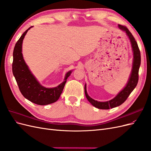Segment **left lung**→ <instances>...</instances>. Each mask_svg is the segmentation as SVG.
Wrapping results in <instances>:
<instances>
[{
    "instance_id": "left-lung-1",
    "label": "left lung",
    "mask_w": 151,
    "mask_h": 151,
    "mask_svg": "<svg viewBox=\"0 0 151 151\" xmlns=\"http://www.w3.org/2000/svg\"><path fill=\"white\" fill-rule=\"evenodd\" d=\"M118 27H119V28L120 29L125 32L130 40L132 50H133L134 52V62L133 67H132V70L129 82H128L125 88L122 91H120L115 98H114L111 100H109L108 101L99 102L98 101H95L94 99L90 98L88 93H87L86 86L85 85L84 91L87 99H88V101L92 104L94 106L99 109H109L110 108H113L115 107L120 106V105H121L122 103H123L126 101L128 97L129 96V95L132 91H133V90L135 89L137 84L138 83L139 70L140 65L141 58L140 50L139 48L137 43L133 35H132V34L130 33L129 29H128L126 26L119 24L118 25Z\"/></svg>"
}]
</instances>
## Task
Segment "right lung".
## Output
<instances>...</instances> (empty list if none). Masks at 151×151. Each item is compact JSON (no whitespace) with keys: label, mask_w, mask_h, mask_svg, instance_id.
<instances>
[{"label":"right lung","mask_w":151,"mask_h":151,"mask_svg":"<svg viewBox=\"0 0 151 151\" xmlns=\"http://www.w3.org/2000/svg\"><path fill=\"white\" fill-rule=\"evenodd\" d=\"M32 27L22 35L16 43L13 51L12 73L19 91L25 98L36 104L47 105L57 101L60 98L72 70L67 73L64 81L56 88H47L38 83L26 64L22 54V41L27 32Z\"/></svg>","instance_id":"1"}]
</instances>
